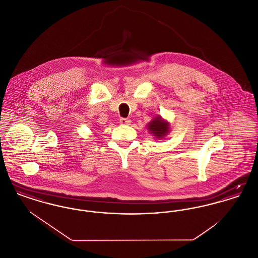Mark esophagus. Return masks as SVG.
Wrapping results in <instances>:
<instances>
[{"mask_svg": "<svg viewBox=\"0 0 258 258\" xmlns=\"http://www.w3.org/2000/svg\"><path fill=\"white\" fill-rule=\"evenodd\" d=\"M120 123H122V124H128V123H131V120L128 118H121L120 119Z\"/></svg>", "mask_w": 258, "mask_h": 258, "instance_id": "34e87169", "label": "esophagus"}]
</instances>
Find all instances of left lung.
Here are the masks:
<instances>
[{
    "label": "left lung",
    "instance_id": "8db88e82",
    "mask_svg": "<svg viewBox=\"0 0 258 258\" xmlns=\"http://www.w3.org/2000/svg\"><path fill=\"white\" fill-rule=\"evenodd\" d=\"M148 128L151 134L157 136V138H161L168 133L169 123L164 122L160 117H158L149 123Z\"/></svg>",
    "mask_w": 258,
    "mask_h": 258
}]
</instances>
